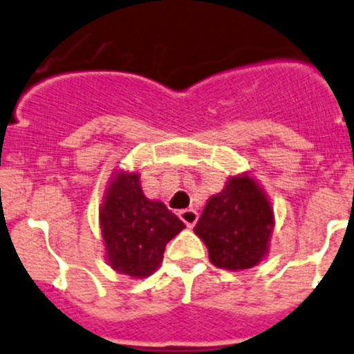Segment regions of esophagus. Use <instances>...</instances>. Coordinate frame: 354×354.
Wrapping results in <instances>:
<instances>
[{
  "label": "esophagus",
  "instance_id": "obj_1",
  "mask_svg": "<svg viewBox=\"0 0 354 354\" xmlns=\"http://www.w3.org/2000/svg\"><path fill=\"white\" fill-rule=\"evenodd\" d=\"M180 219L185 223L187 227L191 228L194 227L196 221H198V212L194 209H185V210H180Z\"/></svg>",
  "mask_w": 354,
  "mask_h": 354
}]
</instances>
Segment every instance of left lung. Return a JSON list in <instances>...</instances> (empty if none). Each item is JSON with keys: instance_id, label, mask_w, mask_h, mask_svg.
Masks as SVG:
<instances>
[{"instance_id": "8db88e82", "label": "left lung", "mask_w": 354, "mask_h": 354, "mask_svg": "<svg viewBox=\"0 0 354 354\" xmlns=\"http://www.w3.org/2000/svg\"><path fill=\"white\" fill-rule=\"evenodd\" d=\"M275 216L268 194L250 172L228 176L194 227L214 266L230 272L254 268L268 255Z\"/></svg>"}]
</instances>
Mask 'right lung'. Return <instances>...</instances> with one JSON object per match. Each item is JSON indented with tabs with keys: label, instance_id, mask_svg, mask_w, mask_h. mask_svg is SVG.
I'll list each match as a JSON object with an SVG mask.
<instances>
[{
	"label": "right lung",
	"instance_id": "right-lung-1",
	"mask_svg": "<svg viewBox=\"0 0 354 354\" xmlns=\"http://www.w3.org/2000/svg\"><path fill=\"white\" fill-rule=\"evenodd\" d=\"M106 261L117 273L145 279L158 270L165 245L185 225L160 200H149L140 172L117 167L99 209Z\"/></svg>",
	"mask_w": 354,
	"mask_h": 354
}]
</instances>
